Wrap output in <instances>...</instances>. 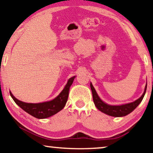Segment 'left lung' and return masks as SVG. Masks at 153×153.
I'll return each instance as SVG.
<instances>
[{"label":"left lung","mask_w":153,"mask_h":153,"mask_svg":"<svg viewBox=\"0 0 153 153\" xmlns=\"http://www.w3.org/2000/svg\"><path fill=\"white\" fill-rule=\"evenodd\" d=\"M147 88V84L145 86L144 91L142 95L140 97L139 99L131 103L123 104V105H109V104L106 103L101 100L99 97V95L97 93L95 89L93 86V84L91 82V88L92 91V93H93V98L94 105H95L96 108L98 109L99 110L102 111L103 113L108 114L109 116H114V117H122V116H127L129 114L131 111L136 108L138 105L141 103L143 98H144V94L146 93Z\"/></svg>","instance_id":"1"}]
</instances>
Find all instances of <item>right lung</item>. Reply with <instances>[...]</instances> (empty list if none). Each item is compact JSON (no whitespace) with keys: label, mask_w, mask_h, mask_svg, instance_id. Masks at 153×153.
I'll use <instances>...</instances> for the list:
<instances>
[{"label":"right lung","mask_w":153,"mask_h":153,"mask_svg":"<svg viewBox=\"0 0 153 153\" xmlns=\"http://www.w3.org/2000/svg\"><path fill=\"white\" fill-rule=\"evenodd\" d=\"M75 77L76 76L69 79L63 90L60 92V93L56 97L51 101H45V102L39 103L23 102V101L17 99L11 93V91H9V93L15 103L18 106H20L23 110L34 117L39 118V119H43V118H49L50 116L56 114L64 108L67 101L68 96H69L70 86L72 85Z\"/></svg>","instance_id":"1"}]
</instances>
